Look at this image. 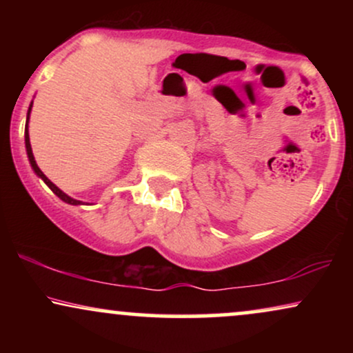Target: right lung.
I'll return each mask as SVG.
<instances>
[{
  "instance_id": "right-lung-1",
  "label": "right lung",
  "mask_w": 353,
  "mask_h": 353,
  "mask_svg": "<svg viewBox=\"0 0 353 353\" xmlns=\"http://www.w3.org/2000/svg\"><path fill=\"white\" fill-rule=\"evenodd\" d=\"M31 108H33V103L30 104V109H28V114H26V128H24V144H26V154H28V159H30L31 168H33V171H34L36 176H38L39 179H43V181H44V184H46L48 188H50V189L52 190V192H54L56 196L59 197L61 201H64V202H66V204H71V205H81V204H83V201H76V199H72V197L68 196L66 192H63V190H61V189L58 188V185L52 184V182H51L50 179H48L46 176H44L41 169H39V168H38V164H36L34 156H33V149H31V143H30V132H28V123H30Z\"/></svg>"
}]
</instances>
